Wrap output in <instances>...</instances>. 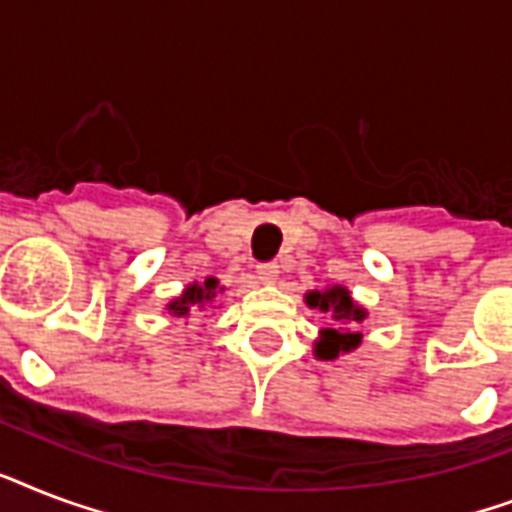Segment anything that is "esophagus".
<instances>
[{
  "instance_id": "34e87169",
  "label": "esophagus",
  "mask_w": 512,
  "mask_h": 512,
  "mask_svg": "<svg viewBox=\"0 0 512 512\" xmlns=\"http://www.w3.org/2000/svg\"><path fill=\"white\" fill-rule=\"evenodd\" d=\"M276 276H279V265L276 263L257 265V279L263 281V284H273V281H276Z\"/></svg>"
}]
</instances>
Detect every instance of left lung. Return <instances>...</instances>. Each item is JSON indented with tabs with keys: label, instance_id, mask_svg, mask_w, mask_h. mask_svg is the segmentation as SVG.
<instances>
[{
	"label": "left lung",
	"instance_id": "left-lung-1",
	"mask_svg": "<svg viewBox=\"0 0 512 512\" xmlns=\"http://www.w3.org/2000/svg\"><path fill=\"white\" fill-rule=\"evenodd\" d=\"M305 303L311 308H319L321 313H329L332 321H335V327L324 329L319 340H316V350H313L316 358L332 361L340 353H350V350H356L361 345L358 327L364 324L366 311L350 297L348 289L335 284V287H327L324 292H308Z\"/></svg>",
	"mask_w": 512,
	"mask_h": 512
}]
</instances>
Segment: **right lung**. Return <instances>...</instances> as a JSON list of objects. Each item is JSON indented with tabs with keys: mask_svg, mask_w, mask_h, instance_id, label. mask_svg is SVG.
Wrapping results in <instances>:
<instances>
[{
	"mask_svg": "<svg viewBox=\"0 0 512 512\" xmlns=\"http://www.w3.org/2000/svg\"><path fill=\"white\" fill-rule=\"evenodd\" d=\"M217 292H220V284H217L215 276H209V279H204L201 284L199 281H193V284H188V287L183 289V295L175 297L172 303H167V311H170L172 316H177V319H188L193 313L204 311L207 305H212Z\"/></svg>",
	"mask_w": 512,
	"mask_h": 512,
	"instance_id": "right-lung-1",
	"label": "right lung"
}]
</instances>
